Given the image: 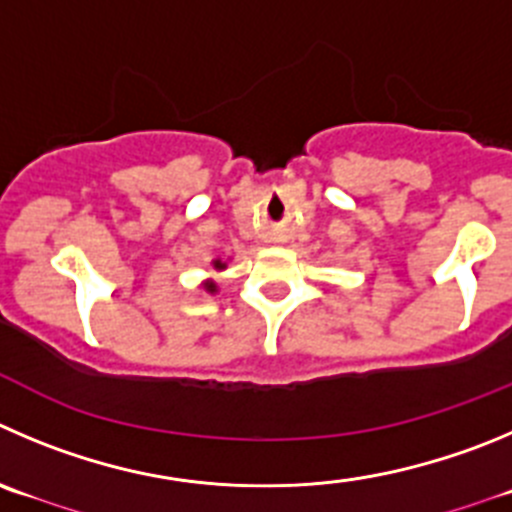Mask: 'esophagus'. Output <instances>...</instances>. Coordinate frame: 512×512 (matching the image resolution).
Here are the masks:
<instances>
[{"instance_id":"esophagus-1","label":"esophagus","mask_w":512,"mask_h":512,"mask_svg":"<svg viewBox=\"0 0 512 512\" xmlns=\"http://www.w3.org/2000/svg\"><path fill=\"white\" fill-rule=\"evenodd\" d=\"M270 240L272 242H280V232H278V229H275V232H270Z\"/></svg>"}]
</instances>
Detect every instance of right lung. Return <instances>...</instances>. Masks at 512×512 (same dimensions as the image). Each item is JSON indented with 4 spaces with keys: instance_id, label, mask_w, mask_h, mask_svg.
<instances>
[{
    "instance_id": "right-lung-1",
    "label": "right lung",
    "mask_w": 512,
    "mask_h": 512,
    "mask_svg": "<svg viewBox=\"0 0 512 512\" xmlns=\"http://www.w3.org/2000/svg\"><path fill=\"white\" fill-rule=\"evenodd\" d=\"M214 267H217V270H222L224 262H222V260H217V262H214ZM204 288H207L209 293H214V290H217V283H207V285H204Z\"/></svg>"
}]
</instances>
